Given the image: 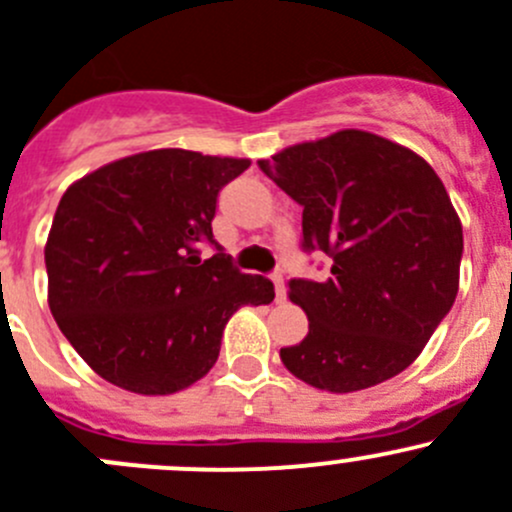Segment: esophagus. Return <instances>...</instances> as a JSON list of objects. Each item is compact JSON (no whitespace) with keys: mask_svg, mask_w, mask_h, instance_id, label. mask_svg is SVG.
<instances>
[{"mask_svg":"<svg viewBox=\"0 0 512 512\" xmlns=\"http://www.w3.org/2000/svg\"><path fill=\"white\" fill-rule=\"evenodd\" d=\"M271 281H273V291H276V301L283 303L286 301V283H283L281 273H273Z\"/></svg>","mask_w":512,"mask_h":512,"instance_id":"1","label":"esophagus"}]
</instances>
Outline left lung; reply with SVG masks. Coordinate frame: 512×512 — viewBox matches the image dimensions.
Returning <instances> with one entry per match:
<instances>
[{"label": "left lung", "instance_id": "obj_1", "mask_svg": "<svg viewBox=\"0 0 512 512\" xmlns=\"http://www.w3.org/2000/svg\"><path fill=\"white\" fill-rule=\"evenodd\" d=\"M258 166L303 206V249L333 258L326 281L288 283L308 333L281 348L283 366L331 393L406 371L460 283L463 226L433 166L363 129L293 144Z\"/></svg>", "mask_w": 512, "mask_h": 512}]
</instances>
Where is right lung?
I'll return each instance as SVG.
<instances>
[{
  "instance_id": "right-lung-1",
  "label": "right lung",
  "mask_w": 512,
  "mask_h": 512,
  "mask_svg": "<svg viewBox=\"0 0 512 512\" xmlns=\"http://www.w3.org/2000/svg\"><path fill=\"white\" fill-rule=\"evenodd\" d=\"M251 159L154 149L99 166L64 191L44 246L57 326L104 381L171 396L214 368L241 306L273 301V283L201 261L216 196Z\"/></svg>"
}]
</instances>
